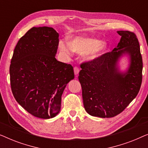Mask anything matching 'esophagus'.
<instances>
[{
    "label": "esophagus",
    "mask_w": 148,
    "mask_h": 148,
    "mask_svg": "<svg viewBox=\"0 0 148 148\" xmlns=\"http://www.w3.org/2000/svg\"><path fill=\"white\" fill-rule=\"evenodd\" d=\"M74 73H75V75L76 76H77L79 73V68L77 67V66L74 67Z\"/></svg>",
    "instance_id": "34e87169"
}]
</instances>
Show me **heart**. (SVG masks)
<instances>
[{"instance_id":"b5f03b06","label":"heart","mask_w":148,"mask_h":148,"mask_svg":"<svg viewBox=\"0 0 148 148\" xmlns=\"http://www.w3.org/2000/svg\"><path fill=\"white\" fill-rule=\"evenodd\" d=\"M59 50L66 56H71L73 52L83 54L87 62L98 60L108 48V44L99 39L86 36H77L71 42L66 40H60L58 43Z\"/></svg>"}]
</instances>
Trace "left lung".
<instances>
[{
	"instance_id": "left-lung-1",
	"label": "left lung",
	"mask_w": 148,
	"mask_h": 148,
	"mask_svg": "<svg viewBox=\"0 0 148 148\" xmlns=\"http://www.w3.org/2000/svg\"><path fill=\"white\" fill-rule=\"evenodd\" d=\"M117 33L121 38L112 52L81 65L79 81L85 110L91 116L111 118L120 114L140 90L143 62L138 40L133 32ZM124 56L128 66L121 70L119 62Z\"/></svg>"
}]
</instances>
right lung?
I'll use <instances>...</instances> for the list:
<instances>
[{"instance_id": "right-lung-1", "label": "right lung", "mask_w": 148, "mask_h": 148, "mask_svg": "<svg viewBox=\"0 0 148 148\" xmlns=\"http://www.w3.org/2000/svg\"><path fill=\"white\" fill-rule=\"evenodd\" d=\"M58 34L50 27H34L20 38L10 65L11 90L29 114L48 119L60 110L64 88L73 79V68L55 56Z\"/></svg>"}]
</instances>
